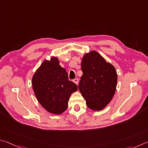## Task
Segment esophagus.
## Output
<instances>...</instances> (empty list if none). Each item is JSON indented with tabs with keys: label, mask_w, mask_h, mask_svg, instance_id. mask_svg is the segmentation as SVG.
I'll return each mask as SVG.
<instances>
[{
	"label": "esophagus",
	"mask_w": 148,
	"mask_h": 148,
	"mask_svg": "<svg viewBox=\"0 0 148 148\" xmlns=\"http://www.w3.org/2000/svg\"><path fill=\"white\" fill-rule=\"evenodd\" d=\"M73 82H75V83L77 85L78 84V83H79V79H73Z\"/></svg>",
	"instance_id": "obj_1"
}]
</instances>
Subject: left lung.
Here are the masks:
<instances>
[{"instance_id": "8db88e82", "label": "left lung", "mask_w": 148, "mask_h": 148, "mask_svg": "<svg viewBox=\"0 0 148 148\" xmlns=\"http://www.w3.org/2000/svg\"><path fill=\"white\" fill-rule=\"evenodd\" d=\"M81 70L79 89L86 105L93 110L103 109L116 91L118 76L114 67L96 51H92L82 58Z\"/></svg>"}]
</instances>
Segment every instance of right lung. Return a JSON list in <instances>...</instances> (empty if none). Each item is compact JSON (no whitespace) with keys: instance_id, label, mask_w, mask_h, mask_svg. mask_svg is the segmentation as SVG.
<instances>
[{"instance_id":"obj_1","label":"right lung","mask_w":148,"mask_h":148,"mask_svg":"<svg viewBox=\"0 0 148 148\" xmlns=\"http://www.w3.org/2000/svg\"><path fill=\"white\" fill-rule=\"evenodd\" d=\"M32 84L41 106L54 114H60L67 109L71 94L78 90L74 82L69 81L66 70L60 66L56 57L41 64L34 75Z\"/></svg>"}]
</instances>
